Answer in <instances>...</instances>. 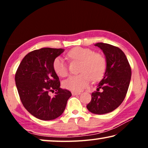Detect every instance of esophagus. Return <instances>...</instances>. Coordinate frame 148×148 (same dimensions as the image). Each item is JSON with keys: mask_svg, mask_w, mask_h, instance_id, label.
Masks as SVG:
<instances>
[{"mask_svg": "<svg viewBox=\"0 0 148 148\" xmlns=\"http://www.w3.org/2000/svg\"><path fill=\"white\" fill-rule=\"evenodd\" d=\"M71 94H72V95H73V96H75V95H79L81 93L77 92H71Z\"/></svg>", "mask_w": 148, "mask_h": 148, "instance_id": "esophagus-1", "label": "esophagus"}]
</instances>
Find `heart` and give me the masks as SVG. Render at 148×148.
Instances as JSON below:
<instances>
[{
    "label": "heart",
    "instance_id": "1",
    "mask_svg": "<svg viewBox=\"0 0 148 148\" xmlns=\"http://www.w3.org/2000/svg\"><path fill=\"white\" fill-rule=\"evenodd\" d=\"M67 58L71 61H80V74L71 76L62 83L65 89L79 92L86 88L92 79L98 81L104 76L106 70V60L102 54L96 53L90 48L75 47L66 54ZM54 72L58 76L64 77L69 73L68 66L60 57H56L53 61Z\"/></svg>",
    "mask_w": 148,
    "mask_h": 148
}]
</instances>
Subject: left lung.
<instances>
[{"label":"left lung","instance_id":"8db88e82","mask_svg":"<svg viewBox=\"0 0 148 148\" xmlns=\"http://www.w3.org/2000/svg\"><path fill=\"white\" fill-rule=\"evenodd\" d=\"M95 46L105 54L106 70L97 91L92 93V100L87 108L94 114H102L112 112L123 102L130 84L131 69L125 53L119 48L102 42ZM100 88L102 92H99Z\"/></svg>","mask_w":148,"mask_h":148}]
</instances>
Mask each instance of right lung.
<instances>
[{
	"label": "right lung",
	"mask_w": 148,
	"mask_h": 148,
	"mask_svg": "<svg viewBox=\"0 0 148 148\" xmlns=\"http://www.w3.org/2000/svg\"><path fill=\"white\" fill-rule=\"evenodd\" d=\"M64 51L62 48H43L30 52L21 60L15 73V84L25 108L36 118L53 120L65 109L71 93L60 88L53 61ZM56 91L54 97L50 91Z\"/></svg>",
	"instance_id": "obj_1"
}]
</instances>
